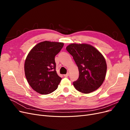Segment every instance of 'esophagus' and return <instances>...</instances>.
<instances>
[{
	"label": "esophagus",
	"mask_w": 130,
	"mask_h": 130,
	"mask_svg": "<svg viewBox=\"0 0 130 130\" xmlns=\"http://www.w3.org/2000/svg\"><path fill=\"white\" fill-rule=\"evenodd\" d=\"M68 76H69V73H67L66 74H64V77H68Z\"/></svg>",
	"instance_id": "34e87169"
}]
</instances>
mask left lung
<instances>
[{"mask_svg": "<svg viewBox=\"0 0 130 130\" xmlns=\"http://www.w3.org/2000/svg\"><path fill=\"white\" fill-rule=\"evenodd\" d=\"M66 49L73 57L79 71L78 79L73 82L75 89L88 94L99 88L107 71V64L103 55L87 44L73 43L67 46Z\"/></svg>", "mask_w": 130, "mask_h": 130, "instance_id": "8db88e82", "label": "left lung"}]
</instances>
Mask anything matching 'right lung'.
Listing matches in <instances>:
<instances>
[{
	"mask_svg": "<svg viewBox=\"0 0 130 130\" xmlns=\"http://www.w3.org/2000/svg\"><path fill=\"white\" fill-rule=\"evenodd\" d=\"M64 44L44 41L31 50L26 58L24 71L26 80L34 90L41 94H48L55 90L61 81L56 71L55 56Z\"/></svg>",
	"mask_w": 130,
	"mask_h": 130,
	"instance_id": "add662e5",
	"label": "right lung"
}]
</instances>
